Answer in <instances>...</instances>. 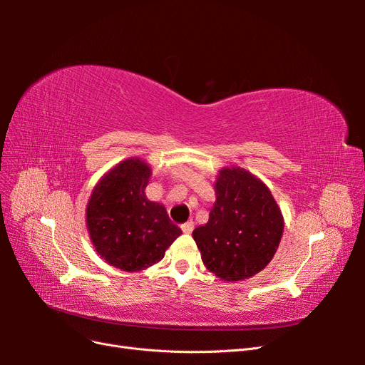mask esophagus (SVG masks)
<instances>
[{
    "instance_id": "esophagus-1",
    "label": "esophagus",
    "mask_w": 365,
    "mask_h": 365,
    "mask_svg": "<svg viewBox=\"0 0 365 365\" xmlns=\"http://www.w3.org/2000/svg\"><path fill=\"white\" fill-rule=\"evenodd\" d=\"M193 228H195V224L192 222V220H189V222H184V224L181 225V230L184 231L185 235H190L192 231H193Z\"/></svg>"
}]
</instances>
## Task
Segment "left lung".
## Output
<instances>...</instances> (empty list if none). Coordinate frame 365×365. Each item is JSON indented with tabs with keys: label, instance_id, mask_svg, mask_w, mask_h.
Returning <instances> with one entry per match:
<instances>
[{
	"label": "left lung",
	"instance_id": "left-lung-1",
	"mask_svg": "<svg viewBox=\"0 0 365 365\" xmlns=\"http://www.w3.org/2000/svg\"><path fill=\"white\" fill-rule=\"evenodd\" d=\"M216 202L193 239L210 272L237 282L262 271L283 235V217L269 189L240 168H225L216 180Z\"/></svg>",
	"mask_w": 365,
	"mask_h": 365
}]
</instances>
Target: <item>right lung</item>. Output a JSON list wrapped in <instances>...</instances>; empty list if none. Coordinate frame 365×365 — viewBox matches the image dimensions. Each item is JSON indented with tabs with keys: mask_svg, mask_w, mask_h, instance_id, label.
I'll list each match as a JSON object with an SVG mask.
<instances>
[{
	"mask_svg": "<svg viewBox=\"0 0 365 365\" xmlns=\"http://www.w3.org/2000/svg\"><path fill=\"white\" fill-rule=\"evenodd\" d=\"M149 178L145 161H121L98 181L86 207V225L96 251L109 264L128 272L160 262L182 233L163 205L146 197Z\"/></svg>",
	"mask_w": 365,
	"mask_h": 365,
	"instance_id": "right-lung-1",
	"label": "right lung"
}]
</instances>
